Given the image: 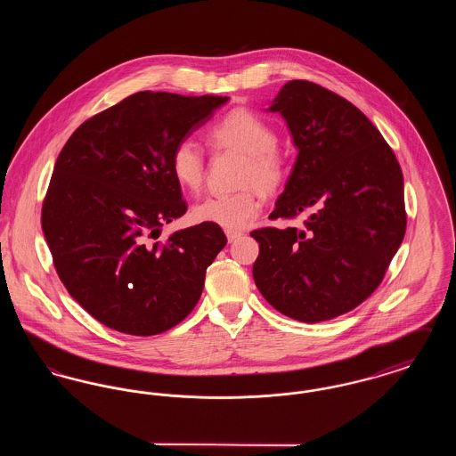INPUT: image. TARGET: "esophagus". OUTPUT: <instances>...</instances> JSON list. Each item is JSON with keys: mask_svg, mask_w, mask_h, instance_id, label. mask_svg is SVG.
Instances as JSON below:
<instances>
[{"mask_svg": "<svg viewBox=\"0 0 456 456\" xmlns=\"http://www.w3.org/2000/svg\"><path fill=\"white\" fill-rule=\"evenodd\" d=\"M225 236H227V239H229V242H234V240L240 238L242 234H240L239 231H225Z\"/></svg>", "mask_w": 456, "mask_h": 456, "instance_id": "1", "label": "esophagus"}]
</instances>
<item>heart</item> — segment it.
Returning <instances> with one entry per match:
<instances>
[{"instance_id": "1", "label": "heart", "mask_w": 456, "mask_h": 456, "mask_svg": "<svg viewBox=\"0 0 456 456\" xmlns=\"http://www.w3.org/2000/svg\"><path fill=\"white\" fill-rule=\"evenodd\" d=\"M208 142L217 151L244 155L240 184H255L261 193H275L285 181V162L277 152L279 136L258 114L234 109L208 130ZM171 173L179 186L196 191L205 175V157L191 138H183L171 153ZM260 198L253 188L231 195H212L200 200L191 214L196 222L216 224L227 231L242 229L260 214Z\"/></svg>"}]
</instances>
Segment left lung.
Wrapping results in <instances>:
<instances>
[{
    "mask_svg": "<svg viewBox=\"0 0 456 456\" xmlns=\"http://www.w3.org/2000/svg\"><path fill=\"white\" fill-rule=\"evenodd\" d=\"M297 159L270 218L307 214L305 229L265 227L253 279L285 316L318 323L376 290L407 227L403 175L381 133L347 99L307 80L272 101Z\"/></svg>",
    "mask_w": 456,
    "mask_h": 456,
    "instance_id": "8db88e82",
    "label": "left lung"
}]
</instances>
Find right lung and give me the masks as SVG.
Listing matches in <instances>:
<instances>
[{"label": "right lung", "instance_id": "right-lung-1", "mask_svg": "<svg viewBox=\"0 0 456 456\" xmlns=\"http://www.w3.org/2000/svg\"><path fill=\"white\" fill-rule=\"evenodd\" d=\"M227 101L136 92L66 142L44 198V238L69 296L102 325L151 337L193 311L224 231L201 222L157 239L188 210L171 173L175 143Z\"/></svg>", "mask_w": 456, "mask_h": 456}]
</instances>
